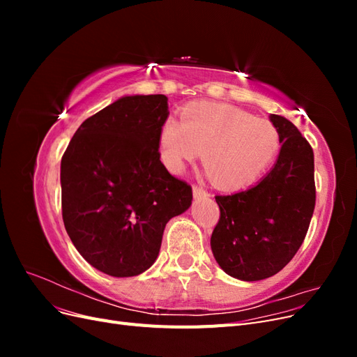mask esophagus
Here are the masks:
<instances>
[{
  "label": "esophagus",
  "instance_id": "obj_1",
  "mask_svg": "<svg viewBox=\"0 0 357 357\" xmlns=\"http://www.w3.org/2000/svg\"><path fill=\"white\" fill-rule=\"evenodd\" d=\"M192 190H193V197L195 198H207L208 197V192L202 189L201 186H193Z\"/></svg>",
  "mask_w": 357,
  "mask_h": 357
}]
</instances>
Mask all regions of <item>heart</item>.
<instances>
[{"label": "heart", "instance_id": "b5f03b06", "mask_svg": "<svg viewBox=\"0 0 357 357\" xmlns=\"http://www.w3.org/2000/svg\"><path fill=\"white\" fill-rule=\"evenodd\" d=\"M180 119L168 117L159 128L162 165L181 174L202 153L207 174L223 190L250 186L273 164L282 144L274 123L231 104L192 102Z\"/></svg>", "mask_w": 357, "mask_h": 357}]
</instances>
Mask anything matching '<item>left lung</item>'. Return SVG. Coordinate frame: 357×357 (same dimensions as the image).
<instances>
[{
  "mask_svg": "<svg viewBox=\"0 0 357 357\" xmlns=\"http://www.w3.org/2000/svg\"><path fill=\"white\" fill-rule=\"evenodd\" d=\"M269 121L282 138L273 169L250 189L215 197L220 219L211 250L223 271L243 282L282 271L304 243L316 205L310 143L286 117L271 114Z\"/></svg>",
  "mask_w": 357,
  "mask_h": 357,
  "instance_id": "left-lung-1",
  "label": "left lung"
}]
</instances>
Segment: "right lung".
<instances>
[{
	"instance_id": "right-lung-1",
	"label": "right lung",
	"mask_w": 357,
	"mask_h": 357,
	"mask_svg": "<svg viewBox=\"0 0 357 357\" xmlns=\"http://www.w3.org/2000/svg\"><path fill=\"white\" fill-rule=\"evenodd\" d=\"M165 95L119 98L79 126L61 160L62 219L98 271L134 277L153 265L165 225L192 204V188L158 155Z\"/></svg>"
}]
</instances>
